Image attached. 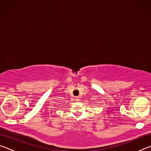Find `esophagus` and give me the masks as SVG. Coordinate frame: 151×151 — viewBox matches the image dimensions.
Here are the masks:
<instances>
[{"instance_id":"obj_1","label":"esophagus","mask_w":151,"mask_h":151,"mask_svg":"<svg viewBox=\"0 0 151 151\" xmlns=\"http://www.w3.org/2000/svg\"><path fill=\"white\" fill-rule=\"evenodd\" d=\"M79 100H80V99H79V97H78V96H76V98H75V101H78Z\"/></svg>"}]
</instances>
